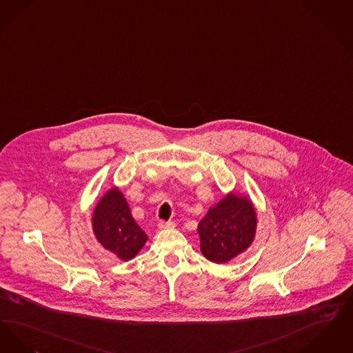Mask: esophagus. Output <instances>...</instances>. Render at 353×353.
Segmentation results:
<instances>
[{
    "instance_id": "esophagus-1",
    "label": "esophagus",
    "mask_w": 353,
    "mask_h": 353,
    "mask_svg": "<svg viewBox=\"0 0 353 353\" xmlns=\"http://www.w3.org/2000/svg\"><path fill=\"white\" fill-rule=\"evenodd\" d=\"M174 227H175L174 221H159L158 223L159 230H170V228H174Z\"/></svg>"
}]
</instances>
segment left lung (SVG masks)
Wrapping results in <instances>:
<instances>
[{"label": "left lung", "instance_id": "8db88e82", "mask_svg": "<svg viewBox=\"0 0 353 353\" xmlns=\"http://www.w3.org/2000/svg\"><path fill=\"white\" fill-rule=\"evenodd\" d=\"M256 228L257 215L250 199L230 192L200 220V250L207 260L225 263L252 245Z\"/></svg>", "mask_w": 353, "mask_h": 353}]
</instances>
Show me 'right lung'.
I'll return each instance as SVG.
<instances>
[{
    "mask_svg": "<svg viewBox=\"0 0 353 353\" xmlns=\"http://www.w3.org/2000/svg\"><path fill=\"white\" fill-rule=\"evenodd\" d=\"M93 233L97 241L120 260L134 259L148 241L130 214L123 192L112 187L97 201L92 215Z\"/></svg>",
    "mask_w": 353,
    "mask_h": 353,
    "instance_id": "obj_1",
    "label": "right lung"
}]
</instances>
